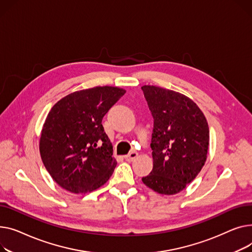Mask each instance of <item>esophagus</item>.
<instances>
[{
    "mask_svg": "<svg viewBox=\"0 0 252 252\" xmlns=\"http://www.w3.org/2000/svg\"><path fill=\"white\" fill-rule=\"evenodd\" d=\"M137 156H138V154H137L136 152L133 151V152H131L130 154H128L127 156H125L124 158H125V159H126L127 161H132L133 159H135V158H137Z\"/></svg>",
    "mask_w": 252,
    "mask_h": 252,
    "instance_id": "esophagus-1",
    "label": "esophagus"
}]
</instances>
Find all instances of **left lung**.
Returning a JSON list of instances; mask_svg holds the SVG:
<instances>
[{
    "mask_svg": "<svg viewBox=\"0 0 252 252\" xmlns=\"http://www.w3.org/2000/svg\"><path fill=\"white\" fill-rule=\"evenodd\" d=\"M141 90L154 118V168L142 182L158 193L176 194L204 166L209 125L196 103L184 94L154 85H143Z\"/></svg>",
    "mask_w": 252,
    "mask_h": 252,
    "instance_id": "obj_1",
    "label": "left lung"
}]
</instances>
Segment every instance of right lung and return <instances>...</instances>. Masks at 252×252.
<instances>
[{"label":"right lung","instance_id":"1","mask_svg":"<svg viewBox=\"0 0 252 252\" xmlns=\"http://www.w3.org/2000/svg\"><path fill=\"white\" fill-rule=\"evenodd\" d=\"M125 93L119 87L96 86L70 94L51 109L39 152L58 185L73 193H87L110 179L117 161L101 121Z\"/></svg>","mask_w":252,"mask_h":252}]
</instances>
